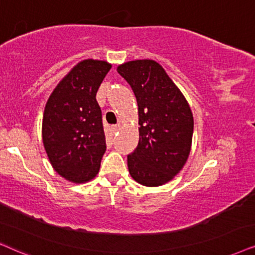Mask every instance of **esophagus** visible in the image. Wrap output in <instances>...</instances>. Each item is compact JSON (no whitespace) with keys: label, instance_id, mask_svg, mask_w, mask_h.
<instances>
[{"label":"esophagus","instance_id":"obj_1","mask_svg":"<svg viewBox=\"0 0 255 255\" xmlns=\"http://www.w3.org/2000/svg\"><path fill=\"white\" fill-rule=\"evenodd\" d=\"M122 128V126L120 125V124H118V125H115V126H113V128H112V129H113V131L114 133H117V131H119Z\"/></svg>","mask_w":255,"mask_h":255}]
</instances>
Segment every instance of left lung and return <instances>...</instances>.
Returning <instances> with one entry per match:
<instances>
[{
  "instance_id": "1",
  "label": "left lung",
  "mask_w": 255,
  "mask_h": 255,
  "mask_svg": "<svg viewBox=\"0 0 255 255\" xmlns=\"http://www.w3.org/2000/svg\"><path fill=\"white\" fill-rule=\"evenodd\" d=\"M117 71L130 85L138 106V144L127 156L129 174L144 186L165 184L182 170L191 151V108L155 60H130Z\"/></svg>"
}]
</instances>
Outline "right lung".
<instances>
[{
  "label": "right lung",
  "instance_id": "1",
  "mask_svg": "<svg viewBox=\"0 0 255 255\" xmlns=\"http://www.w3.org/2000/svg\"><path fill=\"white\" fill-rule=\"evenodd\" d=\"M111 67L106 60H81L54 87L44 108V149L57 174L72 183L96 177L106 151L96 96Z\"/></svg>",
  "mask_w": 255,
  "mask_h": 255
}]
</instances>
